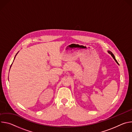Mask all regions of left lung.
<instances>
[{
  "label": "left lung",
  "mask_w": 132,
  "mask_h": 132,
  "mask_svg": "<svg viewBox=\"0 0 132 132\" xmlns=\"http://www.w3.org/2000/svg\"><path fill=\"white\" fill-rule=\"evenodd\" d=\"M108 52H109V54H110L111 55V56H112V57H113V59H114V60H115V61H116V62H117V63H118V64H119V63H118L117 61L116 60V58H115V57H114V55H113V53H112L111 52H110V51H109Z\"/></svg>",
  "instance_id": "8db88e82"
}]
</instances>
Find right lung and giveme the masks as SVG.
I'll return each instance as SVG.
<instances>
[{
    "mask_svg": "<svg viewBox=\"0 0 132 132\" xmlns=\"http://www.w3.org/2000/svg\"><path fill=\"white\" fill-rule=\"evenodd\" d=\"M18 53H16V55H15V56H16V55H17V54H18ZM15 57H14V59H15ZM12 64H11V65H12ZM11 66H10V67H11Z\"/></svg>",
    "mask_w": 132,
    "mask_h": 132,
    "instance_id": "add662e5",
    "label": "right lung"
}]
</instances>
